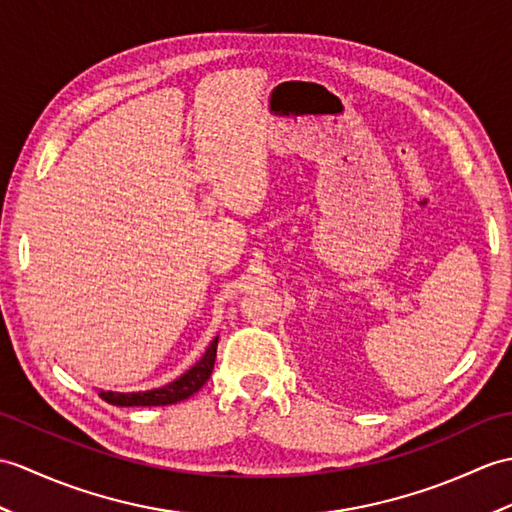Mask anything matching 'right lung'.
<instances>
[{
    "label": "right lung",
    "instance_id": "right-lung-1",
    "mask_svg": "<svg viewBox=\"0 0 512 512\" xmlns=\"http://www.w3.org/2000/svg\"><path fill=\"white\" fill-rule=\"evenodd\" d=\"M216 351H218V336L211 340L205 355L185 371L181 377H176L174 382L165 384L161 388H152L146 392H111V390H100V397L111 403V406H170V403L185 401L198 392L202 386L207 384L211 377L213 364H216Z\"/></svg>",
    "mask_w": 512,
    "mask_h": 512
}]
</instances>
